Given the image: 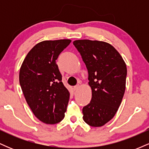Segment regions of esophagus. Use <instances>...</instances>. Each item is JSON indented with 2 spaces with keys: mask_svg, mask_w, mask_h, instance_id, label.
Masks as SVG:
<instances>
[{
  "mask_svg": "<svg viewBox=\"0 0 149 149\" xmlns=\"http://www.w3.org/2000/svg\"><path fill=\"white\" fill-rule=\"evenodd\" d=\"M78 88H79V85H76V86L73 87V90H74L75 91H76V90H78Z\"/></svg>",
  "mask_w": 149,
  "mask_h": 149,
  "instance_id": "34e87169",
  "label": "esophagus"
}]
</instances>
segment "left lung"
<instances>
[{"label": "left lung", "instance_id": "1", "mask_svg": "<svg viewBox=\"0 0 149 149\" xmlns=\"http://www.w3.org/2000/svg\"><path fill=\"white\" fill-rule=\"evenodd\" d=\"M73 45L88 71L92 100L83 109V120L92 127L111 120L120 105L125 90L127 67L120 54L103 41L78 40Z\"/></svg>", "mask_w": 149, "mask_h": 149}]
</instances>
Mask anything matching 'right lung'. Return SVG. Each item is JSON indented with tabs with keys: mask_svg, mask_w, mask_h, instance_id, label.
<instances>
[{
	"mask_svg": "<svg viewBox=\"0 0 149 149\" xmlns=\"http://www.w3.org/2000/svg\"><path fill=\"white\" fill-rule=\"evenodd\" d=\"M71 42L62 39L39 42L27 54L20 68L19 83L26 101L44 123H58L66 111L70 93L61 82L56 60Z\"/></svg>",
	"mask_w": 149,
	"mask_h": 149,
	"instance_id": "add662e5",
	"label": "right lung"
}]
</instances>
